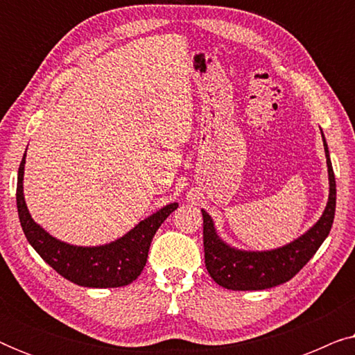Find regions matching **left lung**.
I'll list each match as a JSON object with an SVG mask.
<instances>
[{
	"mask_svg": "<svg viewBox=\"0 0 355 355\" xmlns=\"http://www.w3.org/2000/svg\"><path fill=\"white\" fill-rule=\"evenodd\" d=\"M323 147L327 153L329 176L327 208L322 218L304 236L291 244L266 252L232 249L218 237L211 216L202 210L205 266L215 283L232 291H261L286 283L307 265V261L315 255V252L331 231L334 210H336V181H334L331 159H329L324 137Z\"/></svg>",
	"mask_w": 355,
	"mask_h": 355,
	"instance_id": "8db88e82",
	"label": "left lung"
}]
</instances>
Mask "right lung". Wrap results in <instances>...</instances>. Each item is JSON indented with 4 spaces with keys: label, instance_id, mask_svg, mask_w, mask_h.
<instances>
[{
    "label": "right lung",
    "instance_id": "add662e5",
    "mask_svg": "<svg viewBox=\"0 0 355 355\" xmlns=\"http://www.w3.org/2000/svg\"><path fill=\"white\" fill-rule=\"evenodd\" d=\"M24 155L17 173V213L28 244L62 278L84 288H121L137 279L147 263L148 249L162 223L178 208L169 203L140 221L121 239L98 247H77L58 241L32 220L24 200Z\"/></svg>",
    "mask_w": 355,
    "mask_h": 355
}]
</instances>
